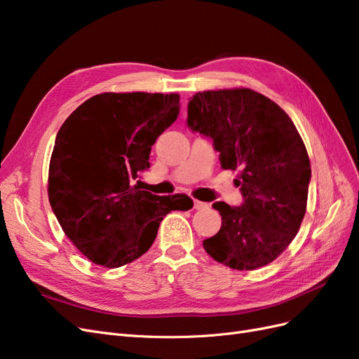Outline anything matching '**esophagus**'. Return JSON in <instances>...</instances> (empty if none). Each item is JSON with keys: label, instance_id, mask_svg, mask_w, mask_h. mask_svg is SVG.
Instances as JSON below:
<instances>
[{"label": "esophagus", "instance_id": "34e87169", "mask_svg": "<svg viewBox=\"0 0 359 359\" xmlns=\"http://www.w3.org/2000/svg\"><path fill=\"white\" fill-rule=\"evenodd\" d=\"M193 203H194V208H196V210H203V208H206V206H208V203L201 202V201H198V199H194Z\"/></svg>", "mask_w": 359, "mask_h": 359}]
</instances>
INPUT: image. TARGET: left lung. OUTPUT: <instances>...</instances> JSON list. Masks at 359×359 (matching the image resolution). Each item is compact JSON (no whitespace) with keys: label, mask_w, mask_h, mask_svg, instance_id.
Instances as JSON below:
<instances>
[{"label":"left lung","mask_w":359,"mask_h":359,"mask_svg":"<svg viewBox=\"0 0 359 359\" xmlns=\"http://www.w3.org/2000/svg\"><path fill=\"white\" fill-rule=\"evenodd\" d=\"M187 126L212 140L223 169H241L235 186L243 203H212L222 215L205 252L232 269L273 262L298 233L311 178L295 124L268 97L248 88L203 91L187 106Z\"/></svg>","instance_id":"obj_1"}]
</instances>
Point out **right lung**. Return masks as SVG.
<instances>
[{
    "label": "right lung",
    "instance_id": "add662e5",
    "mask_svg": "<svg viewBox=\"0 0 359 359\" xmlns=\"http://www.w3.org/2000/svg\"><path fill=\"white\" fill-rule=\"evenodd\" d=\"M178 112V94L103 93L61 126L49 163V202L64 233L91 262H133L153 245L163 217L193 206L187 194L157 196L135 182Z\"/></svg>",
    "mask_w": 359,
    "mask_h": 359
}]
</instances>
